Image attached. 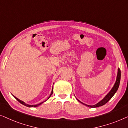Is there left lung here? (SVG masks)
<instances>
[{
	"instance_id": "8db88e82",
	"label": "left lung",
	"mask_w": 128,
	"mask_h": 128,
	"mask_svg": "<svg viewBox=\"0 0 128 128\" xmlns=\"http://www.w3.org/2000/svg\"><path fill=\"white\" fill-rule=\"evenodd\" d=\"M120 68L118 69V73H117V76H116V83H115L114 86H113L112 89L109 92V93L106 95V96L104 97V98H102V99L98 103L94 104V105L93 106H90V105H87V104L83 103L82 102H80L78 99V102H81L82 104H84V105H85L88 107H90V108H96V107H100V106H102L104 105V104L107 103V102H108V101L111 99V98H112L113 96L115 94V93L116 92L117 90L119 88V86H120Z\"/></svg>"
}]
</instances>
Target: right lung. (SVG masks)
<instances>
[{
  "mask_svg": "<svg viewBox=\"0 0 128 128\" xmlns=\"http://www.w3.org/2000/svg\"><path fill=\"white\" fill-rule=\"evenodd\" d=\"M52 94H53V89H52V93H51V94H50V96H49V97H48V99H47L46 100H45V101H44V102H40V103H39V104H35V105H30V104H26V102H22V101H21V100H20V99H18V98H16V97H15V96H14V95H12V96H13L14 97V98H16V100H17L18 101V102H20V103H21V104H23V105H24V106H26V107H38V106H39V105H40V104H42L43 103V102H46V101H47V100H48V98H50V96H52Z\"/></svg>",
  "mask_w": 128,
  "mask_h": 128,
  "instance_id": "obj_1",
  "label": "right lung"
}]
</instances>
